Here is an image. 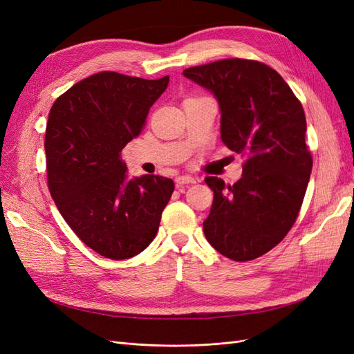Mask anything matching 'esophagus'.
Listing matches in <instances>:
<instances>
[{
    "instance_id": "esophagus-1",
    "label": "esophagus",
    "mask_w": 354,
    "mask_h": 354,
    "mask_svg": "<svg viewBox=\"0 0 354 354\" xmlns=\"http://www.w3.org/2000/svg\"><path fill=\"white\" fill-rule=\"evenodd\" d=\"M190 183H196V178L195 177H190V176H178L176 178V185L180 186H185V185H190Z\"/></svg>"
}]
</instances>
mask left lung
<instances>
[{
    "mask_svg": "<svg viewBox=\"0 0 354 354\" xmlns=\"http://www.w3.org/2000/svg\"><path fill=\"white\" fill-rule=\"evenodd\" d=\"M183 75L216 95L221 140L245 158L233 186L205 178L214 201L203 233L233 261L259 259L286 236L303 205L313 167L303 106L279 73L257 60L224 59Z\"/></svg>",
    "mask_w": 354,
    "mask_h": 354,
    "instance_id": "8db88e82",
    "label": "left lung"
}]
</instances>
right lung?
Returning <instances> with one entry per match:
<instances>
[{
	"label": "right lung",
	"mask_w": 354,
	"mask_h": 354,
	"mask_svg": "<svg viewBox=\"0 0 354 354\" xmlns=\"http://www.w3.org/2000/svg\"><path fill=\"white\" fill-rule=\"evenodd\" d=\"M168 82V75L143 80L104 71L72 85L50 109L44 147L51 198L75 234L106 259L146 250L174 192L167 177L128 180L121 158Z\"/></svg>",
	"instance_id": "add662e5"
}]
</instances>
